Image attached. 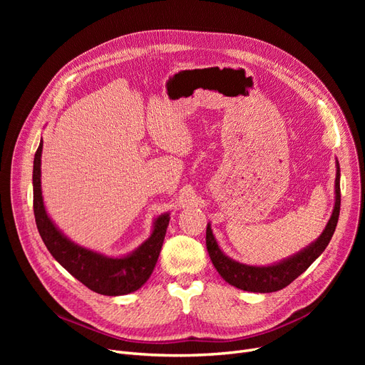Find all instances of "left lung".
I'll list each match as a JSON object with an SVG mask.
<instances>
[{
    "instance_id": "left-lung-1",
    "label": "left lung",
    "mask_w": 365,
    "mask_h": 365,
    "mask_svg": "<svg viewBox=\"0 0 365 365\" xmlns=\"http://www.w3.org/2000/svg\"><path fill=\"white\" fill-rule=\"evenodd\" d=\"M337 173H336V201L333 215L319 235V238L312 242L309 247L303 248V250L290 259H285L277 264L271 266H248L240 262L229 259L219 248L216 238L212 232V226L207 225L205 232V244L210 259H212L215 267L220 277L231 285L241 289L244 292H253V293H272L282 290L284 287L293 282L299 275H302L308 267L321 256L329 245L339 220L340 213V167L339 163Z\"/></svg>"
}]
</instances>
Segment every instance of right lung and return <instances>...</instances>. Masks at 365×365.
Returning <instances> with one entry per match:
<instances>
[{
	"instance_id": "right-lung-1",
	"label": "right lung",
	"mask_w": 365,
	"mask_h": 365,
	"mask_svg": "<svg viewBox=\"0 0 365 365\" xmlns=\"http://www.w3.org/2000/svg\"><path fill=\"white\" fill-rule=\"evenodd\" d=\"M43 140L34 158V215L47 250L65 269L90 290L105 296H123L139 290L157 264L167 226L168 215H161L153 225L150 237L124 257H106L68 240L47 216L41 192Z\"/></svg>"
}]
</instances>
